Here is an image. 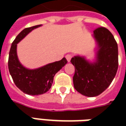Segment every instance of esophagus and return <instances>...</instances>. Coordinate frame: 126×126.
I'll list each match as a JSON object with an SVG mask.
<instances>
[{"instance_id":"1","label":"esophagus","mask_w":126,"mask_h":126,"mask_svg":"<svg viewBox=\"0 0 126 126\" xmlns=\"http://www.w3.org/2000/svg\"><path fill=\"white\" fill-rule=\"evenodd\" d=\"M71 57H72V55H66V60H67V61H68L69 62L71 61Z\"/></svg>"}]
</instances>
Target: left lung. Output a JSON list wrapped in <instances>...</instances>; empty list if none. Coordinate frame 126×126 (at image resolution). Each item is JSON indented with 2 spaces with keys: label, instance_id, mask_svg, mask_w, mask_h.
Wrapping results in <instances>:
<instances>
[{
  "label": "left lung",
  "instance_id": "8db88e82",
  "mask_svg": "<svg viewBox=\"0 0 126 126\" xmlns=\"http://www.w3.org/2000/svg\"><path fill=\"white\" fill-rule=\"evenodd\" d=\"M93 36L97 43L95 61L90 62L80 55L71 60L75 67L74 88L87 97H96L104 92L114 79L119 66L118 45L112 33L104 27H99Z\"/></svg>",
  "mask_w": 126,
  "mask_h": 126
}]
</instances>
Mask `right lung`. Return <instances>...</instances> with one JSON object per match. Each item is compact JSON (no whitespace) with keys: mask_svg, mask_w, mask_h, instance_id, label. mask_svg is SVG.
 Returning a JSON list of instances; mask_svg holds the SVG:
<instances>
[{"mask_svg":"<svg viewBox=\"0 0 126 126\" xmlns=\"http://www.w3.org/2000/svg\"><path fill=\"white\" fill-rule=\"evenodd\" d=\"M41 24L26 28L20 32L12 42L8 58V69L15 84L23 93L30 95L46 93L50 89L54 76L67 63L65 57L62 60L39 67L29 69L19 62L17 54V43L32 30Z\"/></svg>","mask_w":126,"mask_h":126,"instance_id":"add662e5","label":"right lung"}]
</instances>
